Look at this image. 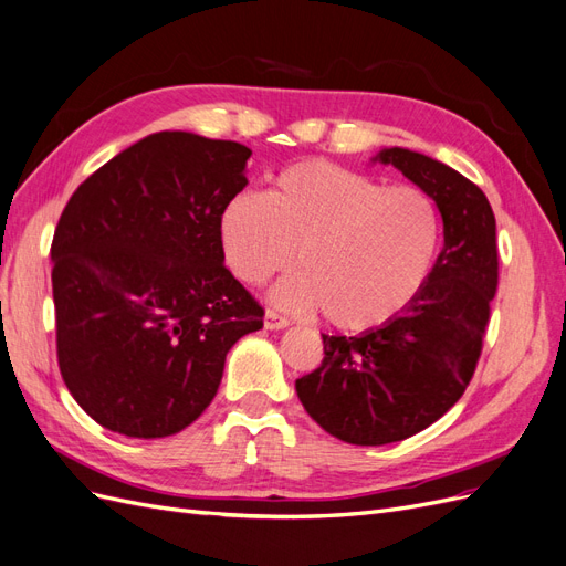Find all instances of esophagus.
Masks as SVG:
<instances>
[{
    "label": "esophagus",
    "mask_w": 566,
    "mask_h": 566,
    "mask_svg": "<svg viewBox=\"0 0 566 566\" xmlns=\"http://www.w3.org/2000/svg\"><path fill=\"white\" fill-rule=\"evenodd\" d=\"M263 322H265V329H270V332H280V329H286V326H289V319L277 315L275 310H268Z\"/></svg>",
    "instance_id": "1"
}]
</instances>
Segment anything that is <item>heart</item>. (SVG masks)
<instances>
[{
	"label": "heart",
	"mask_w": 566,
	"mask_h": 566,
	"mask_svg": "<svg viewBox=\"0 0 566 566\" xmlns=\"http://www.w3.org/2000/svg\"><path fill=\"white\" fill-rule=\"evenodd\" d=\"M442 240L434 199L326 159L286 167L265 195L237 192L218 216V242L237 280L263 284L303 270L270 291L291 310H322L343 332L388 324L421 294Z\"/></svg>",
	"instance_id": "heart-1"
}]
</instances>
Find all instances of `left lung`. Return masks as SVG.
I'll return each instance as SVG.
<instances>
[{
	"instance_id": "1",
	"label": "left lung",
	"mask_w": 566,
	"mask_h": 566,
	"mask_svg": "<svg viewBox=\"0 0 566 566\" xmlns=\"http://www.w3.org/2000/svg\"><path fill=\"white\" fill-rule=\"evenodd\" d=\"M376 161L434 199L444 247L405 313L357 336L322 334V367L296 380L313 421L359 447L407 440L459 402L499 284L496 218L486 195L440 159L407 148H382Z\"/></svg>"
}]
</instances>
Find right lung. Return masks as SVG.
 <instances>
[{
  "mask_svg": "<svg viewBox=\"0 0 566 566\" xmlns=\"http://www.w3.org/2000/svg\"><path fill=\"white\" fill-rule=\"evenodd\" d=\"M251 150L190 132L140 138L91 174L53 232L63 380L103 428L155 440L211 405L263 307L223 265L218 216Z\"/></svg>",
  "mask_w": 566,
  "mask_h": 566,
  "instance_id": "1",
  "label": "right lung"
}]
</instances>
